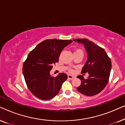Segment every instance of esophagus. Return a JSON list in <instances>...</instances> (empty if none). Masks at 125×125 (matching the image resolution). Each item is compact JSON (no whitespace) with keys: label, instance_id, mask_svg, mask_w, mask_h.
<instances>
[{"label":"esophagus","instance_id":"1","mask_svg":"<svg viewBox=\"0 0 125 125\" xmlns=\"http://www.w3.org/2000/svg\"><path fill=\"white\" fill-rule=\"evenodd\" d=\"M75 77L74 76H72V75H71V74H69L68 75V78H69V79H71V80H72Z\"/></svg>","mask_w":125,"mask_h":125}]
</instances>
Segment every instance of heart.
Instances as JSON below:
<instances>
[{
  "mask_svg": "<svg viewBox=\"0 0 125 125\" xmlns=\"http://www.w3.org/2000/svg\"><path fill=\"white\" fill-rule=\"evenodd\" d=\"M76 51H82L81 49H77V50H76Z\"/></svg>",
  "mask_w": 125,
  "mask_h": 125,
  "instance_id": "1",
  "label": "heart"
}]
</instances>
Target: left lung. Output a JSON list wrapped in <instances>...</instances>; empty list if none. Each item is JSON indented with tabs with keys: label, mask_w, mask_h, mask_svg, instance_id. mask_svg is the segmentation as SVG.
Listing matches in <instances>:
<instances>
[{
	"label": "left lung",
	"mask_w": 125,
	"mask_h": 125,
	"mask_svg": "<svg viewBox=\"0 0 125 125\" xmlns=\"http://www.w3.org/2000/svg\"><path fill=\"white\" fill-rule=\"evenodd\" d=\"M73 41L83 44L88 56L81 73L88 72L89 77L85 79L83 76H77L81 81L77 90L86 96H93L100 93L108 83L112 68L111 60L104 49L91 41L86 39H76Z\"/></svg>",
	"instance_id": "obj_1"
}]
</instances>
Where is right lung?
I'll return each mask as SVG.
<instances>
[{
  "label": "right lung",
  "instance_id": "obj_1",
  "mask_svg": "<svg viewBox=\"0 0 125 125\" xmlns=\"http://www.w3.org/2000/svg\"><path fill=\"white\" fill-rule=\"evenodd\" d=\"M72 42L71 40L47 39L28 54L23 64V73L29 90L38 98L48 100L55 97L68 78L64 73L51 76L50 71L59 62L62 49Z\"/></svg>",
  "mask_w": 125,
  "mask_h": 125
}]
</instances>
